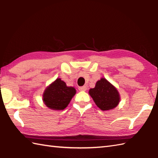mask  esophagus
<instances>
[{
    "label": "esophagus",
    "instance_id": "1",
    "mask_svg": "<svg viewBox=\"0 0 158 158\" xmlns=\"http://www.w3.org/2000/svg\"><path fill=\"white\" fill-rule=\"evenodd\" d=\"M79 90L80 91H85L86 90V86H80L78 88Z\"/></svg>",
    "mask_w": 158,
    "mask_h": 158
}]
</instances>
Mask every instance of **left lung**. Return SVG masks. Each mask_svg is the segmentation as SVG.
<instances>
[{"mask_svg": "<svg viewBox=\"0 0 158 158\" xmlns=\"http://www.w3.org/2000/svg\"><path fill=\"white\" fill-rule=\"evenodd\" d=\"M89 94L97 106L103 111L110 110L116 107L120 97L118 90L106 78H101L95 87L89 90Z\"/></svg>", "mask_w": 158, "mask_h": 158, "instance_id": "left-lung-1", "label": "left lung"}]
</instances>
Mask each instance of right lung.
<instances>
[{
    "label": "right lung",
    "mask_w": 158,
    "mask_h": 158,
    "mask_svg": "<svg viewBox=\"0 0 158 158\" xmlns=\"http://www.w3.org/2000/svg\"><path fill=\"white\" fill-rule=\"evenodd\" d=\"M76 93L73 87L67 86L61 78H57L45 89L43 100L47 107L51 110H63L68 106Z\"/></svg>",
    "instance_id": "obj_1"
}]
</instances>
